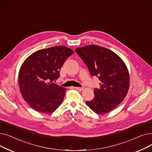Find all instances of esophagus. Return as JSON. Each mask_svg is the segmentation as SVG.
Here are the masks:
<instances>
[{"mask_svg":"<svg viewBox=\"0 0 152 152\" xmlns=\"http://www.w3.org/2000/svg\"><path fill=\"white\" fill-rule=\"evenodd\" d=\"M73 88L76 89V90H77L79 91H81L83 90V87H73Z\"/></svg>","mask_w":152,"mask_h":152,"instance_id":"34e87169","label":"esophagus"}]
</instances>
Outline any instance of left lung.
Listing matches in <instances>:
<instances>
[{"instance_id":"8db88e82","label":"left lung","mask_w":152,"mask_h":152,"mask_svg":"<svg viewBox=\"0 0 152 152\" xmlns=\"http://www.w3.org/2000/svg\"><path fill=\"white\" fill-rule=\"evenodd\" d=\"M76 53L88 68L91 75L100 80V89H94V98L86 105L96 113H107L126 97L129 87V75L122 59L107 48L90 45L77 48Z\"/></svg>"}]
</instances>
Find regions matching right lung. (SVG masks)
I'll return each mask as SVG.
<instances>
[{
  "mask_svg": "<svg viewBox=\"0 0 152 152\" xmlns=\"http://www.w3.org/2000/svg\"><path fill=\"white\" fill-rule=\"evenodd\" d=\"M74 51L65 46L37 50L23 62L19 72L20 92L29 106L42 113H51L63 101L66 89L53 82L61 67Z\"/></svg>",
  "mask_w": 152,
  "mask_h": 152,
  "instance_id": "obj_1",
  "label": "right lung"
}]
</instances>
